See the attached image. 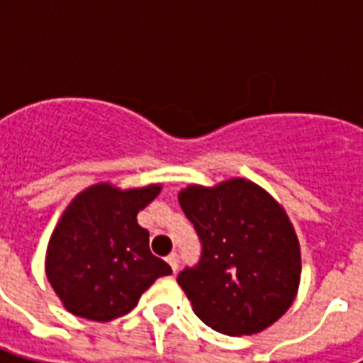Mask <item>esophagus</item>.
Returning <instances> with one entry per match:
<instances>
[{"label": "esophagus", "mask_w": 363, "mask_h": 363, "mask_svg": "<svg viewBox=\"0 0 363 363\" xmlns=\"http://www.w3.org/2000/svg\"><path fill=\"white\" fill-rule=\"evenodd\" d=\"M167 264L171 265V269H173V273H177V269H179V256H177L175 252H171L169 256H167Z\"/></svg>", "instance_id": "1"}]
</instances>
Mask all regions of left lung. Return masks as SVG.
Masks as SVG:
<instances>
[{
    "instance_id": "1",
    "label": "left lung",
    "mask_w": 363,
    "mask_h": 363,
    "mask_svg": "<svg viewBox=\"0 0 363 363\" xmlns=\"http://www.w3.org/2000/svg\"><path fill=\"white\" fill-rule=\"evenodd\" d=\"M179 203L203 245L199 264L177 277L194 313L226 335L275 324L301 281V248L284 207L242 177L188 184Z\"/></svg>"
}]
</instances>
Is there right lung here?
Returning a JSON list of instances; mask_svg holds the SVG:
<instances>
[{"label":"right lung","instance_id":"1","mask_svg":"<svg viewBox=\"0 0 363 363\" xmlns=\"http://www.w3.org/2000/svg\"><path fill=\"white\" fill-rule=\"evenodd\" d=\"M160 192V182L139 188L98 182L71 199L45 256L47 279L65 311L109 322L130 313L158 277L171 275L137 224V213Z\"/></svg>","mask_w":363,"mask_h":363}]
</instances>
